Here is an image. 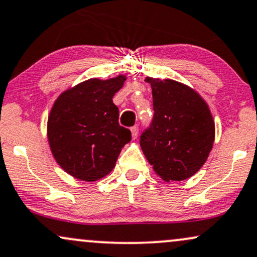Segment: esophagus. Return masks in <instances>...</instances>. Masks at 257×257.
<instances>
[{"mask_svg": "<svg viewBox=\"0 0 257 257\" xmlns=\"http://www.w3.org/2000/svg\"><path fill=\"white\" fill-rule=\"evenodd\" d=\"M131 131H132V137H133V139H137L138 135H139V128H138V126H137V125L132 126Z\"/></svg>", "mask_w": 257, "mask_h": 257, "instance_id": "esophagus-1", "label": "esophagus"}]
</instances>
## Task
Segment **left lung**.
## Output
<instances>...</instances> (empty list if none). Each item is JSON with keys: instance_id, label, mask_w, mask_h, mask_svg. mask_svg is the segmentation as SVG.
Listing matches in <instances>:
<instances>
[{"instance_id": "8db88e82", "label": "left lung", "mask_w": 257, "mask_h": 257, "mask_svg": "<svg viewBox=\"0 0 257 257\" xmlns=\"http://www.w3.org/2000/svg\"><path fill=\"white\" fill-rule=\"evenodd\" d=\"M154 115L142 132L140 146L164 181H183L196 174L214 142V122L202 98L175 80L147 78Z\"/></svg>"}]
</instances>
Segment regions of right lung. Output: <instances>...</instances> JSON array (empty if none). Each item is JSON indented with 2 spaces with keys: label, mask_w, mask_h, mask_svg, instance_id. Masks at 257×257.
I'll use <instances>...</instances> for the list:
<instances>
[{
  "label": "right lung",
  "mask_w": 257,
  "mask_h": 257,
  "mask_svg": "<svg viewBox=\"0 0 257 257\" xmlns=\"http://www.w3.org/2000/svg\"><path fill=\"white\" fill-rule=\"evenodd\" d=\"M124 81L123 75L89 79L55 101L48 119L49 144L56 162L73 177L94 182L106 176L132 140L131 131L119 125L112 101Z\"/></svg>",
  "instance_id": "right-lung-1"
}]
</instances>
